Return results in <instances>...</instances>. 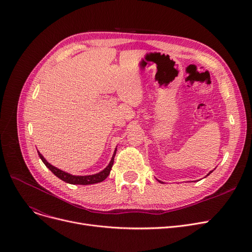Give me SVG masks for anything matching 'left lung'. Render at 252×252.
Here are the masks:
<instances>
[{
    "label": "left lung",
    "instance_id": "8db88e82",
    "mask_svg": "<svg viewBox=\"0 0 252 252\" xmlns=\"http://www.w3.org/2000/svg\"><path fill=\"white\" fill-rule=\"evenodd\" d=\"M211 173H213V170H211V171H209V173H208V174H207V176H209V175H210V174H211ZM207 176H206V177H207ZM206 177H205V178H206ZM157 181H158V182H160V181H159V180H157ZM160 183H161V182H160Z\"/></svg>",
    "mask_w": 252,
    "mask_h": 252
}]
</instances>
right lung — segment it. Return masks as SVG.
<instances>
[{
  "label": "right lung",
  "instance_id": "right-lung-1",
  "mask_svg": "<svg viewBox=\"0 0 252 252\" xmlns=\"http://www.w3.org/2000/svg\"><path fill=\"white\" fill-rule=\"evenodd\" d=\"M116 149L114 150V153L112 155V158L111 160L109 162V164L106 166L103 170H101L100 173L98 174H95V175H90V176H73V175H70L68 173H66V171H63L55 166H53L51 163H49L46 159L45 157L39 153H38V156L39 158H41L42 161L44 162V164L52 171L53 174H54L57 178H59L60 180L68 183V184H71V185H91V184H97V183H100V182H103L106 178H107L110 174V170L112 168V165H113V161H114V156L116 154Z\"/></svg>",
  "mask_w": 252,
  "mask_h": 252
}]
</instances>
